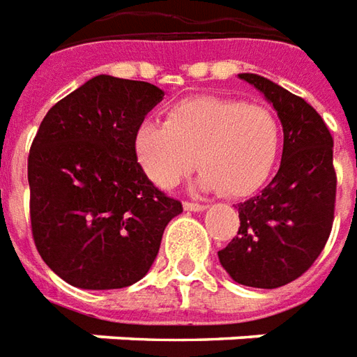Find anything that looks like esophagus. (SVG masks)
<instances>
[{
	"label": "esophagus",
	"instance_id": "34e87169",
	"mask_svg": "<svg viewBox=\"0 0 357 357\" xmlns=\"http://www.w3.org/2000/svg\"><path fill=\"white\" fill-rule=\"evenodd\" d=\"M184 209L186 211H206V204H198V202H184Z\"/></svg>",
	"mask_w": 357,
	"mask_h": 357
}]
</instances>
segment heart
<instances>
[{
	"label": "heart",
	"instance_id": "heart-1",
	"mask_svg": "<svg viewBox=\"0 0 357 357\" xmlns=\"http://www.w3.org/2000/svg\"><path fill=\"white\" fill-rule=\"evenodd\" d=\"M280 151V125L265 105L198 96L174 103L167 123L142 121L134 155L148 178L173 188L198 167L199 186L246 198L271 176Z\"/></svg>",
	"mask_w": 357,
	"mask_h": 357
}]
</instances>
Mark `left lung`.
<instances>
[{
  "mask_svg": "<svg viewBox=\"0 0 357 357\" xmlns=\"http://www.w3.org/2000/svg\"><path fill=\"white\" fill-rule=\"evenodd\" d=\"M238 77L273 103L284 144L275 178L257 196L238 204V236L219 252V261L238 284L279 288L312 267L333 229V136L300 96L259 75Z\"/></svg>",
  "mask_w": 357,
  "mask_h": 357,
  "instance_id": "left-lung-1",
  "label": "left lung"
}]
</instances>
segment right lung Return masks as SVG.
Returning <instances> with one entry per match:
<instances>
[{"instance_id": "right-lung-1", "label": "right lung", "mask_w": 357, "mask_h": 357, "mask_svg": "<svg viewBox=\"0 0 357 357\" xmlns=\"http://www.w3.org/2000/svg\"><path fill=\"white\" fill-rule=\"evenodd\" d=\"M163 96L150 82L98 75L38 128L29 153L32 236L45 265L73 287L138 282L183 211L134 155V130Z\"/></svg>"}]
</instances>
